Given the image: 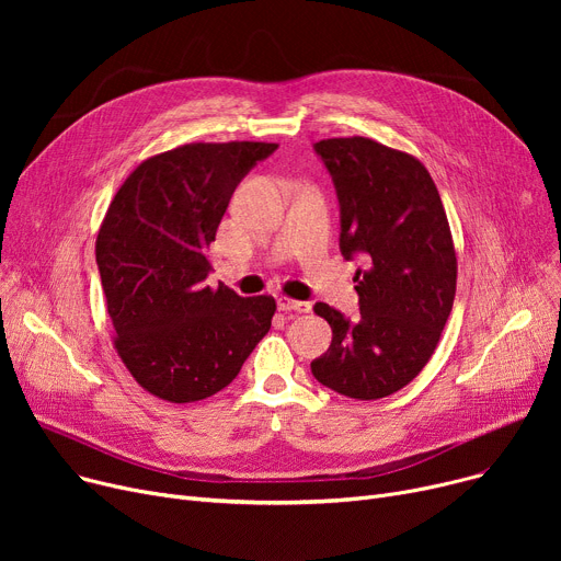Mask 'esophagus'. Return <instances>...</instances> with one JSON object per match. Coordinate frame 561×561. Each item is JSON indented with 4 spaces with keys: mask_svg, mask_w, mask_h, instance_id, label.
Masks as SVG:
<instances>
[{
    "mask_svg": "<svg viewBox=\"0 0 561 561\" xmlns=\"http://www.w3.org/2000/svg\"><path fill=\"white\" fill-rule=\"evenodd\" d=\"M277 307L282 311H296V313H309L311 311V302L305 300H288V298H279Z\"/></svg>",
    "mask_w": 561,
    "mask_h": 561,
    "instance_id": "34e87169",
    "label": "esophagus"
}]
</instances>
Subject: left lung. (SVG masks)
<instances>
[{
	"mask_svg": "<svg viewBox=\"0 0 561 561\" xmlns=\"http://www.w3.org/2000/svg\"><path fill=\"white\" fill-rule=\"evenodd\" d=\"M341 211L339 248L357 268L359 318L316 302L332 345L311 362L322 387L355 400L387 398L414 379L453 311L457 256L444 202L425 165L370 138L313 145Z\"/></svg>",
	"mask_w": 561,
	"mask_h": 561,
	"instance_id": "1",
	"label": "left lung"
}]
</instances>
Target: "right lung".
Returning a JSON list of instances; mask_svg holds the SVG:
<instances>
[{
	"label": "right lung",
	"instance_id": "add662e5",
	"mask_svg": "<svg viewBox=\"0 0 561 561\" xmlns=\"http://www.w3.org/2000/svg\"><path fill=\"white\" fill-rule=\"evenodd\" d=\"M275 142H191L142 161L98 233V268L117 355L168 402L222 391L268 334L275 300L206 284V248L243 176Z\"/></svg>",
	"mask_w": 561,
	"mask_h": 561
}]
</instances>
